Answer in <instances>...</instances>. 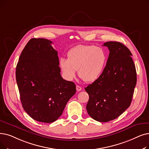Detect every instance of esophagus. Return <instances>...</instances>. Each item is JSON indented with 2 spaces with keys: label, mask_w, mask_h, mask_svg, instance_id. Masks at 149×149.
Returning a JSON list of instances; mask_svg holds the SVG:
<instances>
[{
  "label": "esophagus",
  "mask_w": 149,
  "mask_h": 149,
  "mask_svg": "<svg viewBox=\"0 0 149 149\" xmlns=\"http://www.w3.org/2000/svg\"><path fill=\"white\" fill-rule=\"evenodd\" d=\"M76 89H77V91H80L81 90V87L79 86V85H77L76 86Z\"/></svg>",
  "instance_id": "34e87169"
}]
</instances>
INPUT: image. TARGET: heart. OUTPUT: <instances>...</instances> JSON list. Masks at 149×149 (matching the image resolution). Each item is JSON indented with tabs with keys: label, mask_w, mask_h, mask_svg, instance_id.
<instances>
[{
	"label": "heart",
	"mask_w": 149,
	"mask_h": 149,
	"mask_svg": "<svg viewBox=\"0 0 149 149\" xmlns=\"http://www.w3.org/2000/svg\"><path fill=\"white\" fill-rule=\"evenodd\" d=\"M68 58H61L60 66L68 80L74 78L76 70L85 82L97 80L104 69L107 56L104 50L92 45H79L68 52Z\"/></svg>",
	"instance_id": "obj_1"
}]
</instances>
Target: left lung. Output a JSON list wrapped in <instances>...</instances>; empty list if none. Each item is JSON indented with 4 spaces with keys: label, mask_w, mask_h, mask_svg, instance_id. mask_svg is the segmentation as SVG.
Instances as JSON below:
<instances>
[{
    "label": "left lung",
    "mask_w": 149,
    "mask_h": 149,
    "mask_svg": "<svg viewBox=\"0 0 149 149\" xmlns=\"http://www.w3.org/2000/svg\"><path fill=\"white\" fill-rule=\"evenodd\" d=\"M109 54L102 75L85 88L89 95L88 114L107 122L117 118L130 107L136 84V71L132 53L117 41L103 44Z\"/></svg>",
    "instance_id": "1"
}]
</instances>
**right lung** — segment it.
Masks as SVG:
<instances>
[{"label": "right lung", "instance_id": "add662e5", "mask_svg": "<svg viewBox=\"0 0 149 149\" xmlns=\"http://www.w3.org/2000/svg\"><path fill=\"white\" fill-rule=\"evenodd\" d=\"M52 43L44 38L31 39L16 70L24 109L32 119L44 123L58 119L76 92L75 83L61 77L58 52Z\"/></svg>", "mask_w": 149, "mask_h": 149}]
</instances>
